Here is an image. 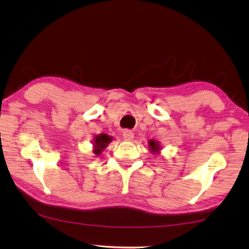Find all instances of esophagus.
I'll use <instances>...</instances> for the list:
<instances>
[{
	"instance_id": "obj_1",
	"label": "esophagus",
	"mask_w": 249,
	"mask_h": 249,
	"mask_svg": "<svg viewBox=\"0 0 249 249\" xmlns=\"http://www.w3.org/2000/svg\"><path fill=\"white\" fill-rule=\"evenodd\" d=\"M123 137H124L125 140L130 142V140H133V138H134V133L129 129H125L123 132Z\"/></svg>"
}]
</instances>
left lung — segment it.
Here are the masks:
<instances>
[{"mask_svg":"<svg viewBox=\"0 0 249 249\" xmlns=\"http://www.w3.org/2000/svg\"><path fill=\"white\" fill-rule=\"evenodd\" d=\"M149 149L155 153V152H159L161 150V147L160 144L158 142H156V140H149Z\"/></svg>","mask_w":249,"mask_h":249,"instance_id":"left-lung-1","label":"left lung"}]
</instances>
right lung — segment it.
Wrapping results in <instances>:
<instances>
[{
    "label": "right lung",
    "mask_w": 249,
    "mask_h": 249,
    "mask_svg": "<svg viewBox=\"0 0 249 249\" xmlns=\"http://www.w3.org/2000/svg\"><path fill=\"white\" fill-rule=\"evenodd\" d=\"M112 142V137L107 134H100L97 135L93 140V152L94 155H100V153L105 150L109 142Z\"/></svg>",
    "instance_id": "1"
}]
</instances>
